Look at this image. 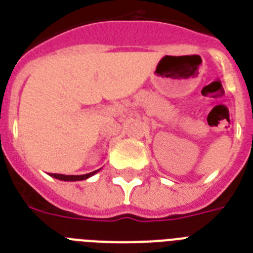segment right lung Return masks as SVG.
<instances>
[{
    "label": "right lung",
    "mask_w": 253,
    "mask_h": 253,
    "mask_svg": "<svg viewBox=\"0 0 253 253\" xmlns=\"http://www.w3.org/2000/svg\"><path fill=\"white\" fill-rule=\"evenodd\" d=\"M97 172H98V170L86 173V174H80V176H67V174H57V173H53V174H51V176H52L53 178H57V180H61V181H81V180H86V178L91 177Z\"/></svg>",
    "instance_id": "obj_1"
}]
</instances>
